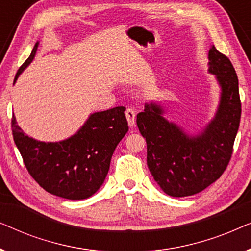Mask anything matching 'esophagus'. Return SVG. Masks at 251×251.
Wrapping results in <instances>:
<instances>
[{"label": "esophagus", "mask_w": 251, "mask_h": 251, "mask_svg": "<svg viewBox=\"0 0 251 251\" xmlns=\"http://www.w3.org/2000/svg\"><path fill=\"white\" fill-rule=\"evenodd\" d=\"M126 120H128V123L129 126H135V120H136V112L133 108H128L126 111Z\"/></svg>", "instance_id": "1"}]
</instances>
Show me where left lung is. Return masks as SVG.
Returning <instances> with one entry per match:
<instances>
[{"label":"left lung","instance_id":"1","mask_svg":"<svg viewBox=\"0 0 251 251\" xmlns=\"http://www.w3.org/2000/svg\"><path fill=\"white\" fill-rule=\"evenodd\" d=\"M209 73L222 88L215 118L198 136H188L163 118L160 105L150 102L137 114L147 144V166L164 193L175 198L197 194L218 179L231 160L241 118L239 81L231 60L215 46L209 50Z\"/></svg>","mask_w":251,"mask_h":251}]
</instances>
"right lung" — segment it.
<instances>
[{
  "instance_id": "add662e5",
  "label": "right lung",
  "mask_w": 251,
  "mask_h": 251,
  "mask_svg": "<svg viewBox=\"0 0 251 251\" xmlns=\"http://www.w3.org/2000/svg\"><path fill=\"white\" fill-rule=\"evenodd\" d=\"M37 46L39 42L15 81L33 60ZM125 111L126 107L119 106L94 113L75 135L58 143L37 142L26 136L12 116L13 140L26 169L43 190L68 200H83L104 183L115 147L128 132Z\"/></svg>"
}]
</instances>
